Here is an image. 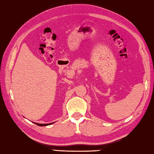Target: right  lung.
<instances>
[{
	"instance_id": "1",
	"label": "right lung",
	"mask_w": 154,
	"mask_h": 154,
	"mask_svg": "<svg viewBox=\"0 0 154 154\" xmlns=\"http://www.w3.org/2000/svg\"><path fill=\"white\" fill-rule=\"evenodd\" d=\"M36 125L38 126H48V125H50L51 124L53 123H50V124H38V123H35Z\"/></svg>"
}]
</instances>
